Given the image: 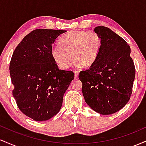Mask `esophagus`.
<instances>
[{
    "label": "esophagus",
    "mask_w": 146,
    "mask_h": 146,
    "mask_svg": "<svg viewBox=\"0 0 146 146\" xmlns=\"http://www.w3.org/2000/svg\"><path fill=\"white\" fill-rule=\"evenodd\" d=\"M75 73V78H78V75H79V72L78 71H74Z\"/></svg>",
    "instance_id": "34e87169"
}]
</instances>
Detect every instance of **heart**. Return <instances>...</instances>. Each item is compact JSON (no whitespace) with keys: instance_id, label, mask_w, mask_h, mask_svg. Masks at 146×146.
I'll list each match as a JSON object with an SVG mask.
<instances>
[{"instance_id":"obj_1","label":"heart","mask_w":146,"mask_h":146,"mask_svg":"<svg viewBox=\"0 0 146 146\" xmlns=\"http://www.w3.org/2000/svg\"><path fill=\"white\" fill-rule=\"evenodd\" d=\"M59 44L51 48V55L58 67L66 70L73 59L76 66H92L98 60L102 41L95 31H72L60 38Z\"/></svg>"}]
</instances>
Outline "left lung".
Here are the masks:
<instances>
[{"mask_svg": "<svg viewBox=\"0 0 146 146\" xmlns=\"http://www.w3.org/2000/svg\"><path fill=\"white\" fill-rule=\"evenodd\" d=\"M95 31L102 38L101 51L89 69L80 72L79 79L90 108L101 115H110L130 100L135 68L130 46L121 37L106 27H97Z\"/></svg>", "mask_w": 146, "mask_h": 146, "instance_id": "obj_1", "label": "left lung"}]
</instances>
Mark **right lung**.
Here are the masks:
<instances>
[{
  "mask_svg": "<svg viewBox=\"0 0 146 146\" xmlns=\"http://www.w3.org/2000/svg\"><path fill=\"white\" fill-rule=\"evenodd\" d=\"M66 31L33 30L18 44L11 57L13 96L22 113L35 121H46L59 113L64 94L74 79L72 71L58 68L51 55L52 45Z\"/></svg>",
  "mask_w": 146,
  "mask_h": 146,
  "instance_id": "obj_1",
  "label": "right lung"
}]
</instances>
